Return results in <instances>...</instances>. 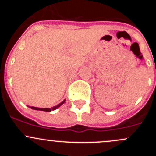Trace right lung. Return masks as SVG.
Instances as JSON below:
<instances>
[{"mask_svg":"<svg viewBox=\"0 0 156 156\" xmlns=\"http://www.w3.org/2000/svg\"><path fill=\"white\" fill-rule=\"evenodd\" d=\"M65 101H66V100H64L62 103H59V104H58L57 106H53V107H52V108H37V107H34V106H29V108H32V109H34V110H40V111H44V112H50V111H52V110H55V109H56L57 108H59L61 105H62L64 103H65Z\"/></svg>","mask_w":156,"mask_h":156,"instance_id":"add662e5","label":"right lung"}]
</instances>
